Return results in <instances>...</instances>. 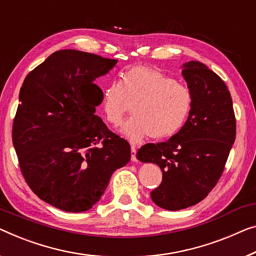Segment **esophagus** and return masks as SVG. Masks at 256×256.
Masks as SVG:
<instances>
[{
	"mask_svg": "<svg viewBox=\"0 0 256 256\" xmlns=\"http://www.w3.org/2000/svg\"><path fill=\"white\" fill-rule=\"evenodd\" d=\"M131 160L133 162L136 161V150L134 147H131Z\"/></svg>",
	"mask_w": 256,
	"mask_h": 256,
	"instance_id": "34e87169",
	"label": "esophagus"
}]
</instances>
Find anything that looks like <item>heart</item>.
<instances>
[{
  "label": "heart",
  "mask_w": 256,
  "mask_h": 256,
  "mask_svg": "<svg viewBox=\"0 0 256 256\" xmlns=\"http://www.w3.org/2000/svg\"><path fill=\"white\" fill-rule=\"evenodd\" d=\"M128 104L133 117L128 120L120 133L132 144L148 136L164 140L180 131L190 116L193 96L188 87L154 68L133 66L120 82H112L102 90L101 108L110 124L123 122Z\"/></svg>",
  "instance_id": "heart-1"
}]
</instances>
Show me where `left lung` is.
Here are the masks:
<instances>
[{"label":"left lung","mask_w":256,"mask_h":256,"mask_svg":"<svg viewBox=\"0 0 256 256\" xmlns=\"http://www.w3.org/2000/svg\"><path fill=\"white\" fill-rule=\"evenodd\" d=\"M182 68L193 96L188 120L168 141L144 144L136 152L139 161L161 168L162 182L150 196L166 210L188 208L208 196L222 176L236 139V117L226 82L198 60Z\"/></svg>","instance_id":"left-lung-1"}]
</instances>
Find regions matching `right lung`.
Here are the masks:
<instances>
[{
	"label": "right lung",
	"instance_id": "1",
	"mask_svg": "<svg viewBox=\"0 0 256 256\" xmlns=\"http://www.w3.org/2000/svg\"><path fill=\"white\" fill-rule=\"evenodd\" d=\"M116 60L64 49L26 76L19 92L12 142L30 190L68 212L90 209L131 148L106 128L95 108L102 90L94 80Z\"/></svg>",
	"mask_w": 256,
	"mask_h": 256
}]
</instances>
